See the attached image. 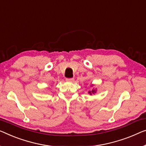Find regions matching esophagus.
Returning <instances> with one entry per match:
<instances>
[{
    "mask_svg": "<svg viewBox=\"0 0 146 146\" xmlns=\"http://www.w3.org/2000/svg\"><path fill=\"white\" fill-rule=\"evenodd\" d=\"M66 81L67 82H73L74 81L73 78H68V79H66Z\"/></svg>",
    "mask_w": 146,
    "mask_h": 146,
    "instance_id": "esophagus-1",
    "label": "esophagus"
}]
</instances>
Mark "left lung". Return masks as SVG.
<instances>
[{"label": "left lung", "instance_id": "left-lung-1", "mask_svg": "<svg viewBox=\"0 0 146 146\" xmlns=\"http://www.w3.org/2000/svg\"><path fill=\"white\" fill-rule=\"evenodd\" d=\"M94 84H91L90 85V86L91 87H93L94 86ZM96 92H97V88H93L92 89V90H90V91H88V94H90V95H92V94H94L95 93H96Z\"/></svg>", "mask_w": 146, "mask_h": 146}]
</instances>
